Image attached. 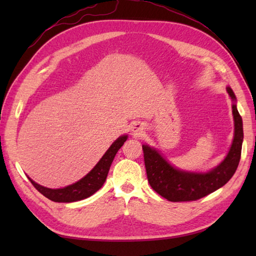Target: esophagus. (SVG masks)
<instances>
[{"instance_id": "obj_1", "label": "esophagus", "mask_w": 256, "mask_h": 256, "mask_svg": "<svg viewBox=\"0 0 256 256\" xmlns=\"http://www.w3.org/2000/svg\"><path fill=\"white\" fill-rule=\"evenodd\" d=\"M132 131H133L134 133L140 134V132L143 131V128H142V125H140V124H135L134 126L132 128Z\"/></svg>"}]
</instances>
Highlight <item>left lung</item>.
I'll return each mask as SVG.
<instances>
[{
  "mask_svg": "<svg viewBox=\"0 0 256 256\" xmlns=\"http://www.w3.org/2000/svg\"><path fill=\"white\" fill-rule=\"evenodd\" d=\"M226 92L233 101L234 136L226 156L218 166L206 172L182 170L172 166L156 148L148 144L142 145L148 182L162 197L172 202L198 200L224 186L234 175L241 158L243 122L236 108L234 92L230 86H226Z\"/></svg>",
  "mask_w": 256,
  "mask_h": 256,
  "instance_id": "1",
  "label": "left lung"
}]
</instances>
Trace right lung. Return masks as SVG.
I'll return each instance as SVG.
<instances>
[{"instance_id": "1", "label": "right lung", "mask_w": 256, "mask_h": 256, "mask_svg": "<svg viewBox=\"0 0 256 256\" xmlns=\"http://www.w3.org/2000/svg\"><path fill=\"white\" fill-rule=\"evenodd\" d=\"M126 140L128 135H122V136L118 138L106 152L104 155L101 157V160L96 162V165L80 180L69 184V186L52 189L35 182L30 177L28 179L38 192L50 200L55 201V202H74V201L88 198L103 186L114 157Z\"/></svg>"}]
</instances>
